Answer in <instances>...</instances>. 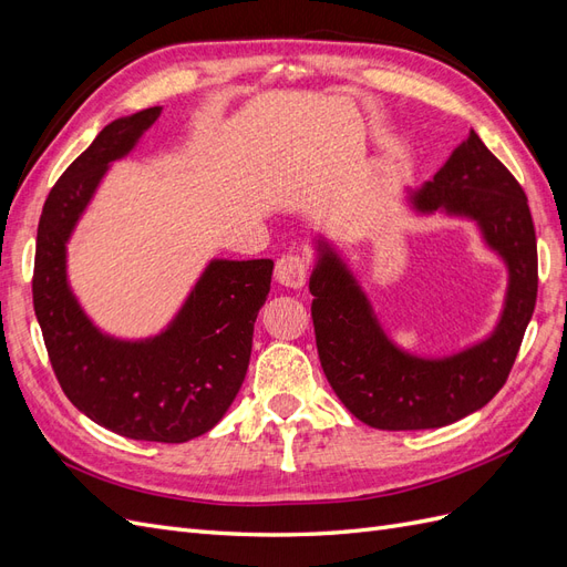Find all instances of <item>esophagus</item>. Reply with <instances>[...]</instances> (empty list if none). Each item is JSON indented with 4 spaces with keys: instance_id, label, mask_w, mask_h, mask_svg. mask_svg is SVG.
<instances>
[{
    "instance_id": "1",
    "label": "esophagus",
    "mask_w": 567,
    "mask_h": 567,
    "mask_svg": "<svg viewBox=\"0 0 567 567\" xmlns=\"http://www.w3.org/2000/svg\"><path fill=\"white\" fill-rule=\"evenodd\" d=\"M274 279L286 288H302L307 281V262L300 255H281L274 267Z\"/></svg>"
}]
</instances>
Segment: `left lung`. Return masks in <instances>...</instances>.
Wrapping results in <instances>:
<instances>
[{"label":"left lung","instance_id":"left-lung-1","mask_svg":"<svg viewBox=\"0 0 567 567\" xmlns=\"http://www.w3.org/2000/svg\"><path fill=\"white\" fill-rule=\"evenodd\" d=\"M421 215L473 219L508 269L494 331L450 357L425 359L394 346L350 267L317 238L310 277L321 369L350 414L379 431H425L483 409L506 383L537 302V238L527 196L471 130L431 182L409 192Z\"/></svg>","mask_w":567,"mask_h":567}]
</instances>
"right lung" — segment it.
<instances>
[{
	"label": "right lung",
	"mask_w": 567,
	"mask_h": 567,
	"mask_svg": "<svg viewBox=\"0 0 567 567\" xmlns=\"http://www.w3.org/2000/svg\"><path fill=\"white\" fill-rule=\"evenodd\" d=\"M161 111L113 120L51 188L38 227L32 302L51 369L84 416L130 440L186 442L215 427L241 390L274 262L210 260L167 329L144 340L99 331L65 274V244L109 165L127 156Z\"/></svg>",
	"instance_id": "right-lung-1"
}]
</instances>
